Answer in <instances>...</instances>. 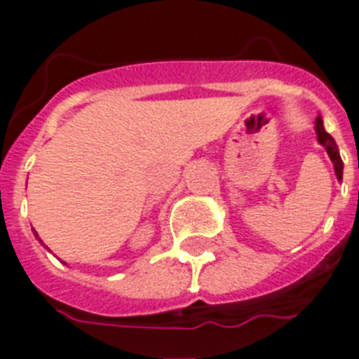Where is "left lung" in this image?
Masks as SVG:
<instances>
[{
  "label": "left lung",
  "mask_w": 359,
  "mask_h": 359,
  "mask_svg": "<svg viewBox=\"0 0 359 359\" xmlns=\"http://www.w3.org/2000/svg\"><path fill=\"white\" fill-rule=\"evenodd\" d=\"M315 130H317V140L318 143L326 149V152H328L330 160L334 162V169H335V177H337V180H343V160H341V154H339V149H337V145H335L334 137L324 130V124H323V119H320V115L317 117V121H315Z\"/></svg>",
  "instance_id": "obj_1"
}]
</instances>
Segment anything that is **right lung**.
Masks as SVG:
<instances>
[{
	"label": "right lung",
	"mask_w": 359,
	"mask_h": 359,
	"mask_svg": "<svg viewBox=\"0 0 359 359\" xmlns=\"http://www.w3.org/2000/svg\"><path fill=\"white\" fill-rule=\"evenodd\" d=\"M33 233H35V231H33ZM35 236H36V240H39V242H41V244H42V240L39 238V235H36V233H35Z\"/></svg>",
	"instance_id": "1"
}]
</instances>
